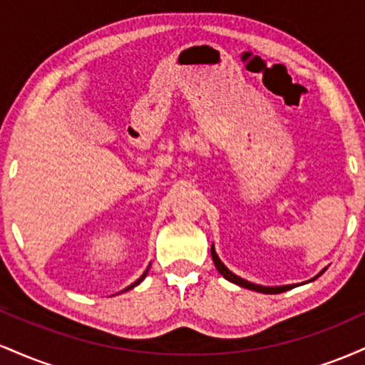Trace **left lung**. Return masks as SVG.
I'll list each match as a JSON object with an SVG mask.
<instances>
[{
	"mask_svg": "<svg viewBox=\"0 0 365 365\" xmlns=\"http://www.w3.org/2000/svg\"><path fill=\"white\" fill-rule=\"evenodd\" d=\"M211 255H212V261H215L216 269L220 271V274L223 276L225 279H228V282L235 283V284H238V287H242V288H247V290L259 292V293H282V292L290 290V288H293V287H297V284H282V287H264V284H257V283L249 282V279L240 278V276H237L235 273H232V271H230L228 267H226L225 264L221 262V259L217 257V254H216V250H215V244H212V247H211ZM324 271H326V267L321 271L319 274H316L312 279H309V282H314V279H316V278H319V276L324 273Z\"/></svg>",
	"mask_w": 365,
	"mask_h": 365,
	"instance_id": "left-lung-1",
	"label": "left lung"
}]
</instances>
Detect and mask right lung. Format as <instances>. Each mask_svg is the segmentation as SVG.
Segmentation results:
<instances>
[{
	"label": "right lung",
	"instance_id": "right-lung-1",
	"mask_svg": "<svg viewBox=\"0 0 365 365\" xmlns=\"http://www.w3.org/2000/svg\"><path fill=\"white\" fill-rule=\"evenodd\" d=\"M149 267H150V264H149ZM149 267H148V269L144 271V273H142V276H140L139 279H137V282H133L132 284H130V287H127V288H125V290H121V292H128V290H132L133 287H137V284H140L142 282H144V278H145V276H148V273H149Z\"/></svg>",
	"mask_w": 365,
	"mask_h": 365
}]
</instances>
